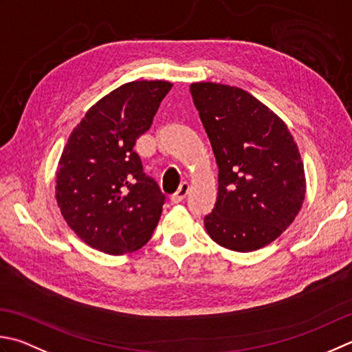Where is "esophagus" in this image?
Here are the masks:
<instances>
[{
    "instance_id": "1",
    "label": "esophagus",
    "mask_w": 352,
    "mask_h": 352,
    "mask_svg": "<svg viewBox=\"0 0 352 352\" xmlns=\"http://www.w3.org/2000/svg\"><path fill=\"white\" fill-rule=\"evenodd\" d=\"M189 194V184L188 183H183V184H180V188H178V190H177V194L170 198V203L172 204H178V203H182L183 199L186 198V195Z\"/></svg>"
}]
</instances>
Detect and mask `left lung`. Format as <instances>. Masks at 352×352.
Listing matches in <instances>:
<instances>
[{
  "mask_svg": "<svg viewBox=\"0 0 352 352\" xmlns=\"http://www.w3.org/2000/svg\"><path fill=\"white\" fill-rule=\"evenodd\" d=\"M218 164V198L204 227L218 245L254 252L280 236L305 199V170L284 120L243 88L190 84Z\"/></svg>",
  "mask_w": 352,
  "mask_h": 352,
  "instance_id": "obj_1",
  "label": "left lung"
}]
</instances>
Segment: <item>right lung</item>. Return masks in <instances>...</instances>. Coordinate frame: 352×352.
<instances>
[{
    "mask_svg": "<svg viewBox=\"0 0 352 352\" xmlns=\"http://www.w3.org/2000/svg\"><path fill=\"white\" fill-rule=\"evenodd\" d=\"M166 80H134L88 109L62 151L56 201L70 229L108 254L139 250L153 236L164 197L133 148L153 125Z\"/></svg>",
    "mask_w": 352,
    "mask_h": 352,
    "instance_id": "right-lung-1",
    "label": "right lung"
}]
</instances>
